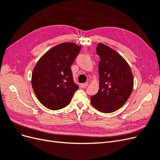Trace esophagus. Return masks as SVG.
<instances>
[{"label": "esophagus", "instance_id": "esophagus-1", "mask_svg": "<svg viewBox=\"0 0 160 160\" xmlns=\"http://www.w3.org/2000/svg\"><path fill=\"white\" fill-rule=\"evenodd\" d=\"M88 83H82V84H81V87L82 88H85L86 87H88Z\"/></svg>", "mask_w": 160, "mask_h": 160}]
</instances>
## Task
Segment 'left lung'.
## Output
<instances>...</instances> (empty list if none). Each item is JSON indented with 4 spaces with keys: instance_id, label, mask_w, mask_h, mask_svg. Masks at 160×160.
Wrapping results in <instances>:
<instances>
[{
    "instance_id": "8db88e82",
    "label": "left lung",
    "mask_w": 160,
    "mask_h": 160,
    "mask_svg": "<svg viewBox=\"0 0 160 160\" xmlns=\"http://www.w3.org/2000/svg\"><path fill=\"white\" fill-rule=\"evenodd\" d=\"M99 87L91 98L93 107L102 113H112L127 102L133 89V76L128 62L119 53L99 42L97 47Z\"/></svg>"
}]
</instances>
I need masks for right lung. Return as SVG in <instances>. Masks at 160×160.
Instances as JSON below:
<instances>
[{
    "instance_id": "add662e5",
    "label": "right lung",
    "mask_w": 160,
    "mask_h": 160,
    "mask_svg": "<svg viewBox=\"0 0 160 160\" xmlns=\"http://www.w3.org/2000/svg\"><path fill=\"white\" fill-rule=\"evenodd\" d=\"M81 45L62 42L50 49L37 62L31 84L38 100L47 109L58 110L71 102L78 89L72 79L71 66Z\"/></svg>"
}]
</instances>
